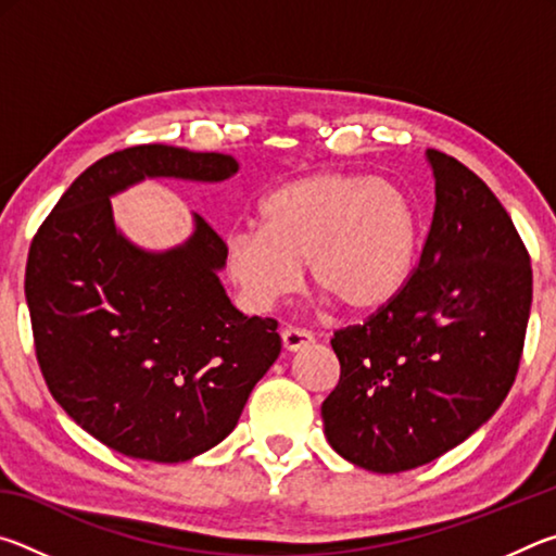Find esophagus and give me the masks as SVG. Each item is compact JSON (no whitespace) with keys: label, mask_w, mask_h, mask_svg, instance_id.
<instances>
[{"label":"esophagus","mask_w":556,"mask_h":556,"mask_svg":"<svg viewBox=\"0 0 556 556\" xmlns=\"http://www.w3.org/2000/svg\"><path fill=\"white\" fill-rule=\"evenodd\" d=\"M281 343H285V351L289 353H296V351H304L306 345L314 343V336L304 331V328H285L281 331Z\"/></svg>","instance_id":"34e87169"}]
</instances>
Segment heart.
I'll use <instances>...</instances> for the list:
<instances>
[{"label":"heart","instance_id":"obj_1","mask_svg":"<svg viewBox=\"0 0 556 556\" xmlns=\"http://www.w3.org/2000/svg\"><path fill=\"white\" fill-rule=\"evenodd\" d=\"M260 225L225 238V269L252 312L294 294L301 267L353 314L400 294L417 260L419 223L397 186L382 178L318 172L275 188Z\"/></svg>","mask_w":556,"mask_h":556}]
</instances>
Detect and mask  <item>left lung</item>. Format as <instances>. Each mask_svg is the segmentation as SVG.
<instances>
[{"instance_id":"obj_1","label":"left lung","mask_w":556,"mask_h":556,"mask_svg":"<svg viewBox=\"0 0 556 556\" xmlns=\"http://www.w3.org/2000/svg\"><path fill=\"white\" fill-rule=\"evenodd\" d=\"M434 218L419 265L388 306L336 331L341 380L321 404L328 444L400 473L481 429L510 392L532 304L530 255L491 188L427 149Z\"/></svg>"}]
</instances>
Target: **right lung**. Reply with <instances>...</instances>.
<instances>
[{
	"mask_svg": "<svg viewBox=\"0 0 556 556\" xmlns=\"http://www.w3.org/2000/svg\"><path fill=\"white\" fill-rule=\"evenodd\" d=\"M238 168L228 154L122 149L75 178L31 242L24 291L43 380L75 425L129 458L178 464L220 444L281 338L230 304L225 242L201 215L156 252L125 238L110 199L144 178L220 184Z\"/></svg>",
	"mask_w": 556,
	"mask_h": 556,
	"instance_id": "add662e5",
	"label": "right lung"
}]
</instances>
